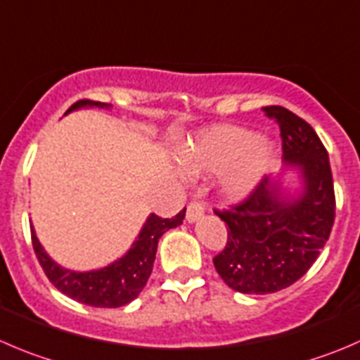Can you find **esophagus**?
<instances>
[{
	"label": "esophagus",
	"instance_id": "esophagus-1",
	"mask_svg": "<svg viewBox=\"0 0 360 360\" xmlns=\"http://www.w3.org/2000/svg\"><path fill=\"white\" fill-rule=\"evenodd\" d=\"M204 216V205L198 204V202H191L186 209V221L195 223Z\"/></svg>",
	"mask_w": 360,
	"mask_h": 360
}]
</instances>
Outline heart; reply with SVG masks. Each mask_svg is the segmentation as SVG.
Here are the masks:
<instances>
[{
  "label": "heart",
  "instance_id": "b5f03b06",
  "mask_svg": "<svg viewBox=\"0 0 360 360\" xmlns=\"http://www.w3.org/2000/svg\"><path fill=\"white\" fill-rule=\"evenodd\" d=\"M276 149L265 137L232 124L200 130L181 149V169L188 176L218 174L219 191L229 200L246 198L274 162Z\"/></svg>",
  "mask_w": 360,
  "mask_h": 360
}]
</instances>
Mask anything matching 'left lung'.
I'll use <instances>...</instances> for the list:
<instances>
[{
  "label": "left lung",
  "mask_w": 360,
  "mask_h": 360,
  "mask_svg": "<svg viewBox=\"0 0 360 360\" xmlns=\"http://www.w3.org/2000/svg\"><path fill=\"white\" fill-rule=\"evenodd\" d=\"M280 124L283 170L264 179L243 204L216 211L229 225V240L214 267L240 294H274L302 278L334 225V184L329 155L311 127L285 107H264ZM290 173L298 186L284 183Z\"/></svg>",
  "instance_id": "left-lung-1"
}]
</instances>
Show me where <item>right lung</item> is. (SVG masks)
Returning a JSON list of instances; mask_svg holds the SVG:
<instances>
[{"mask_svg": "<svg viewBox=\"0 0 360 360\" xmlns=\"http://www.w3.org/2000/svg\"><path fill=\"white\" fill-rule=\"evenodd\" d=\"M89 107L110 109L112 105L91 102V100H80L66 110L65 116L73 110L89 109ZM184 214H186V209H183L179 214L170 219L149 214L139 236L135 237L131 248L123 257L110 262L105 267L91 269V271H72V269L63 267L58 262L52 260L51 255L44 250L38 240L33 226H31V239H33L34 253H37L44 273L59 292L68 295L73 301L95 306V308H120V306L134 301L146 287L149 276H151L160 237L167 230L179 226L183 223Z\"/></svg>", "mask_w": 360, "mask_h": 360, "instance_id": "right-lung-1", "label": "right lung"}]
</instances>
